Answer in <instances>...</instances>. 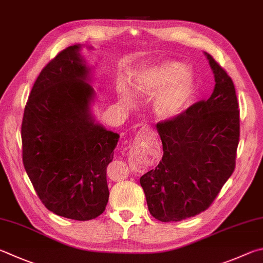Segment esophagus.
Here are the masks:
<instances>
[{
	"instance_id": "obj_1",
	"label": "esophagus",
	"mask_w": 263,
	"mask_h": 263,
	"mask_svg": "<svg viewBox=\"0 0 263 263\" xmlns=\"http://www.w3.org/2000/svg\"><path fill=\"white\" fill-rule=\"evenodd\" d=\"M147 136V132H146V130H142V128H141V130L139 131V132H138V138H139V139H141V138H144V137H146Z\"/></svg>"
}]
</instances>
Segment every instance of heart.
<instances>
[{
  "mask_svg": "<svg viewBox=\"0 0 263 263\" xmlns=\"http://www.w3.org/2000/svg\"><path fill=\"white\" fill-rule=\"evenodd\" d=\"M135 90L138 97H155L154 111L160 119H173L189 106L193 94V79L187 70L178 62H164L153 66L137 80ZM124 100L128 97L121 93Z\"/></svg>",
  "mask_w": 263,
  "mask_h": 263,
  "instance_id": "obj_1",
  "label": "heart"
}]
</instances>
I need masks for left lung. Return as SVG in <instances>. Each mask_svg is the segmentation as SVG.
Masks as SVG:
<instances>
[{
	"mask_svg": "<svg viewBox=\"0 0 263 263\" xmlns=\"http://www.w3.org/2000/svg\"><path fill=\"white\" fill-rule=\"evenodd\" d=\"M215 77L208 100L156 124L163 156L140 178L148 211L161 222H178L211 206L236 166L239 110L230 76L204 52Z\"/></svg>",
	"mask_w": 263,
	"mask_h": 263,
	"instance_id": "1",
	"label": "left lung"
}]
</instances>
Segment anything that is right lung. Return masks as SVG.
<instances>
[{
    "label": "right lung",
    "mask_w": 263,
    "mask_h": 263,
    "mask_svg": "<svg viewBox=\"0 0 263 263\" xmlns=\"http://www.w3.org/2000/svg\"><path fill=\"white\" fill-rule=\"evenodd\" d=\"M80 48L68 47L42 69L24 110L22 142L24 166L46 208L88 221L108 203L107 166L119 135L90 112L95 93Z\"/></svg>",
    "instance_id": "right-lung-1"
}]
</instances>
